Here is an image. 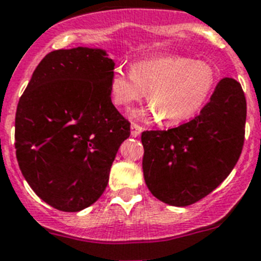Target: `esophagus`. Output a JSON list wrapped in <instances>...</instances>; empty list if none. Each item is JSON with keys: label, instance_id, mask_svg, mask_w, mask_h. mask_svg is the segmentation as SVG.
<instances>
[{"label": "esophagus", "instance_id": "1", "mask_svg": "<svg viewBox=\"0 0 261 261\" xmlns=\"http://www.w3.org/2000/svg\"><path fill=\"white\" fill-rule=\"evenodd\" d=\"M142 131H143V127H142V126H139V124L137 123H131V135H133L134 138L139 137Z\"/></svg>", "mask_w": 261, "mask_h": 261}]
</instances>
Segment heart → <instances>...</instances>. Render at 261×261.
Returning <instances> with one entry per match:
<instances>
[{"label": "heart", "mask_w": 261, "mask_h": 261, "mask_svg": "<svg viewBox=\"0 0 261 261\" xmlns=\"http://www.w3.org/2000/svg\"><path fill=\"white\" fill-rule=\"evenodd\" d=\"M217 83L214 68L185 56H160L134 63L131 71L114 68L110 94L117 106L128 108L148 92L147 114L164 126H178L205 106ZM138 115H140V113Z\"/></svg>", "instance_id": "heart-1"}]
</instances>
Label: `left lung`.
<instances>
[{
  "label": "left lung",
  "instance_id": "8db88e82",
  "mask_svg": "<svg viewBox=\"0 0 261 261\" xmlns=\"http://www.w3.org/2000/svg\"><path fill=\"white\" fill-rule=\"evenodd\" d=\"M246 115L240 84L225 77L192 121L167 131H143L142 165L149 192L178 207L212 193L242 153Z\"/></svg>",
  "mask_w": 261,
  "mask_h": 261
}]
</instances>
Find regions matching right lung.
I'll list each match as a JSON object with an SVG mask.
<instances>
[{"instance_id":"add662e5","label":"right lung","mask_w":261,"mask_h":261,"mask_svg":"<svg viewBox=\"0 0 261 261\" xmlns=\"http://www.w3.org/2000/svg\"><path fill=\"white\" fill-rule=\"evenodd\" d=\"M114 60L105 49L49 52L35 68L15 113V148L36 196L62 212L101 197L130 122L112 102Z\"/></svg>"}]
</instances>
